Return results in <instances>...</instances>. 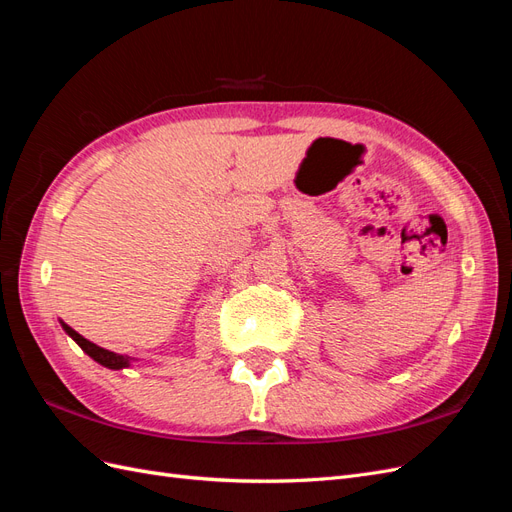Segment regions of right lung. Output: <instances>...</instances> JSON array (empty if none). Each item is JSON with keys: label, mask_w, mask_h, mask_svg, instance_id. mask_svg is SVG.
Masks as SVG:
<instances>
[{"label": "right lung", "mask_w": 512, "mask_h": 512, "mask_svg": "<svg viewBox=\"0 0 512 512\" xmlns=\"http://www.w3.org/2000/svg\"><path fill=\"white\" fill-rule=\"evenodd\" d=\"M59 324H61V329H64L74 339V342L81 346V350L85 354H89L96 363H100V365H104L108 369H126V367H130L132 361H136V359H132V356H123V354H117V352H111V350L96 346L94 342H89V339H85L83 335L76 333L72 327H68L66 322L59 320Z\"/></svg>", "instance_id": "right-lung-1"}]
</instances>
